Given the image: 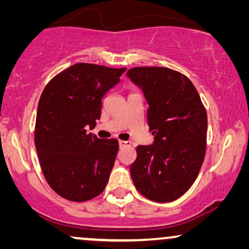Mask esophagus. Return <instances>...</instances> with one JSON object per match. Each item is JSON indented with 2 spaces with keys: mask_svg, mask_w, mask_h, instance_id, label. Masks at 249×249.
<instances>
[{
  "mask_svg": "<svg viewBox=\"0 0 249 249\" xmlns=\"http://www.w3.org/2000/svg\"><path fill=\"white\" fill-rule=\"evenodd\" d=\"M119 146H120V148H124L125 146H130V142L125 141H119Z\"/></svg>",
  "mask_w": 249,
  "mask_h": 249,
  "instance_id": "obj_1",
  "label": "esophagus"
}]
</instances>
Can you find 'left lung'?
Wrapping results in <instances>:
<instances>
[{
    "mask_svg": "<svg viewBox=\"0 0 249 249\" xmlns=\"http://www.w3.org/2000/svg\"><path fill=\"white\" fill-rule=\"evenodd\" d=\"M127 76L144 91L153 145H138L130 165L134 185L158 203L178 199L198 176L206 151L207 114L185 74L163 67H136Z\"/></svg>",
    "mask_w": 249,
    "mask_h": 249,
    "instance_id": "left-lung-1",
    "label": "left lung"
}]
</instances>
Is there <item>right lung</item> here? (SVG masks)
<instances>
[{
	"mask_svg": "<svg viewBox=\"0 0 249 249\" xmlns=\"http://www.w3.org/2000/svg\"><path fill=\"white\" fill-rule=\"evenodd\" d=\"M127 68L77 63L44 88L35 124V146L51 188L72 202L93 199L105 189L119 149L117 139L87 134L101 118L102 98Z\"/></svg>",
	"mask_w": 249,
	"mask_h": 249,
	"instance_id": "right-lung-1",
	"label": "right lung"
}]
</instances>
